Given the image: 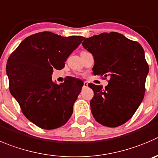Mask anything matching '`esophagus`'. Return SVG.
<instances>
[{
	"mask_svg": "<svg viewBox=\"0 0 158 158\" xmlns=\"http://www.w3.org/2000/svg\"><path fill=\"white\" fill-rule=\"evenodd\" d=\"M83 87H84V88H87V87H88V83H87L86 81L84 82V85H83Z\"/></svg>",
	"mask_w": 158,
	"mask_h": 158,
	"instance_id": "34e87169",
	"label": "esophagus"
}]
</instances>
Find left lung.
<instances>
[{"mask_svg": "<svg viewBox=\"0 0 158 158\" xmlns=\"http://www.w3.org/2000/svg\"><path fill=\"white\" fill-rule=\"evenodd\" d=\"M82 45L94 56L93 73L110 78L104 89L88 84L94 91L91 113L105 127H119L132 118L143 99L149 71L143 49L114 31L84 38Z\"/></svg>", "mask_w": 158, "mask_h": 158, "instance_id": "8db88e82", "label": "left lung"}]
</instances>
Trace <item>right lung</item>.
Listing matches in <instances>:
<instances>
[{"instance_id": "add662e5", "label": "right lung", "mask_w": 158, "mask_h": 158, "mask_svg": "<svg viewBox=\"0 0 158 158\" xmlns=\"http://www.w3.org/2000/svg\"><path fill=\"white\" fill-rule=\"evenodd\" d=\"M83 40L43 31L25 39L9 56L6 72L10 94L24 115L37 127L54 130L71 116L84 82L70 77L57 85L52 81V73L53 69L64 68Z\"/></svg>"}]
</instances>
